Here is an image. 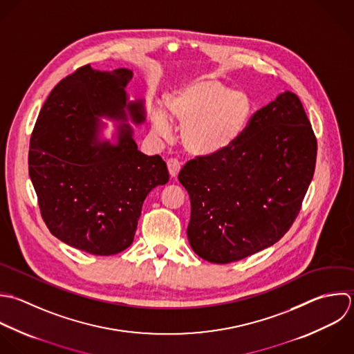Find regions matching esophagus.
Instances as JSON below:
<instances>
[{"label": "esophagus", "instance_id": "34e87169", "mask_svg": "<svg viewBox=\"0 0 354 354\" xmlns=\"http://www.w3.org/2000/svg\"><path fill=\"white\" fill-rule=\"evenodd\" d=\"M167 167H168L169 175H171L172 178H176L178 174H179V171H180L182 164H180L176 158H169V160L167 161Z\"/></svg>", "mask_w": 354, "mask_h": 354}]
</instances>
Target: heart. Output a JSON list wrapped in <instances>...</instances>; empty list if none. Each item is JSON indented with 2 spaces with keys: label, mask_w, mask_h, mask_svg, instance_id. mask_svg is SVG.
I'll use <instances>...</instances> for the list:
<instances>
[{
  "label": "heart",
  "mask_w": 354,
  "mask_h": 354,
  "mask_svg": "<svg viewBox=\"0 0 354 354\" xmlns=\"http://www.w3.org/2000/svg\"><path fill=\"white\" fill-rule=\"evenodd\" d=\"M169 114L182 124L180 140L196 154H215L232 147L244 133L252 115V100L214 78L197 80L167 97ZM158 135L169 132L162 110L153 113Z\"/></svg>",
  "instance_id": "obj_1"
}]
</instances>
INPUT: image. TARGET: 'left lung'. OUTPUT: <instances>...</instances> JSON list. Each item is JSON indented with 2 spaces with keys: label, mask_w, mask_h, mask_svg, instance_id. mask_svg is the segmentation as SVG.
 <instances>
[{
  "label": "left lung",
  "mask_w": 354,
  "mask_h": 354,
  "mask_svg": "<svg viewBox=\"0 0 354 354\" xmlns=\"http://www.w3.org/2000/svg\"><path fill=\"white\" fill-rule=\"evenodd\" d=\"M316 156L304 106L286 91L251 117L232 147L186 162L178 179L190 197L193 251L223 265L276 244L301 211Z\"/></svg>",
  "instance_id": "obj_1"
}]
</instances>
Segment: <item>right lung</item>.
Here are the masks:
<instances>
[{
  "label": "right lung",
  "instance_id": "1",
  "mask_svg": "<svg viewBox=\"0 0 354 354\" xmlns=\"http://www.w3.org/2000/svg\"><path fill=\"white\" fill-rule=\"evenodd\" d=\"M132 77L128 68L80 67L52 89L30 139L28 175L45 225L92 255L127 250L145 198L169 180L165 161L133 140L128 118L138 125L146 113L125 92ZM100 116L118 122L114 142L101 138Z\"/></svg>",
  "mask_w": 354,
  "mask_h": 354
}]
</instances>
